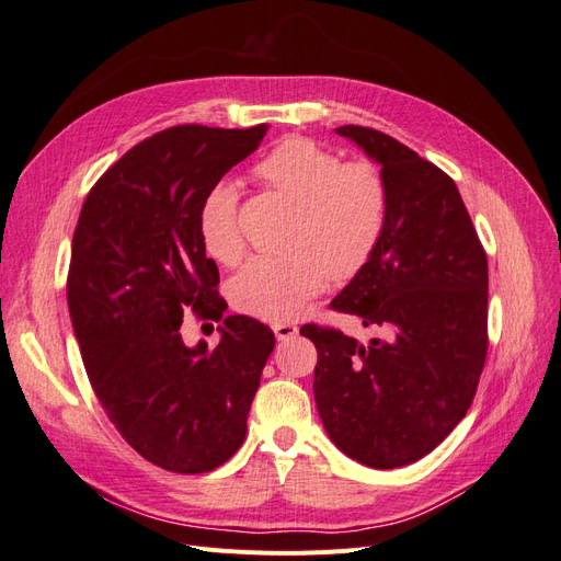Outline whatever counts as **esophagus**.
Listing matches in <instances>:
<instances>
[{"label": "esophagus", "mask_w": 561, "mask_h": 561, "mask_svg": "<svg viewBox=\"0 0 561 561\" xmlns=\"http://www.w3.org/2000/svg\"><path fill=\"white\" fill-rule=\"evenodd\" d=\"M274 334L278 342H287V339L297 334V325H293V322H274Z\"/></svg>", "instance_id": "obj_1"}]
</instances>
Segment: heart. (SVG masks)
I'll use <instances>...</instances> for the list:
<instances>
[{
	"mask_svg": "<svg viewBox=\"0 0 561 561\" xmlns=\"http://www.w3.org/2000/svg\"><path fill=\"white\" fill-rule=\"evenodd\" d=\"M271 194L293 206L283 254L252 260L231 283L241 313L280 322L299 316L325 280L358 278L377 257L390 222V184L375 161H344L309 138H290L254 165ZM239 196L217 184L198 215L201 241L225 266L243 260Z\"/></svg>",
	"mask_w": 561,
	"mask_h": 561,
	"instance_id": "1",
	"label": "heart"
}]
</instances>
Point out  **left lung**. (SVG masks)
<instances>
[{"label":"left lung","mask_w":561,"mask_h":561,"mask_svg":"<svg viewBox=\"0 0 561 561\" xmlns=\"http://www.w3.org/2000/svg\"><path fill=\"white\" fill-rule=\"evenodd\" d=\"M390 184L377 257L330 307L381 328L367 346L304 325L318 351L313 393L332 443L369 468L433 451L470 410L486 360V254L454 180L390 135L342 126Z\"/></svg>","instance_id":"left-lung-1"}]
</instances>
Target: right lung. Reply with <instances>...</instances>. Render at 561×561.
Wrapping results in <instances>:
<instances>
[{"instance_id": "obj_1", "label": "right lung", "mask_w": 561, "mask_h": 561, "mask_svg": "<svg viewBox=\"0 0 561 561\" xmlns=\"http://www.w3.org/2000/svg\"><path fill=\"white\" fill-rule=\"evenodd\" d=\"M266 124L165 128L128 149L89 192L72 239L67 307L83 367L114 428L149 463L208 472L239 451L276 336L227 316L198 215ZM224 320L213 351L181 342V316Z\"/></svg>"}]
</instances>
